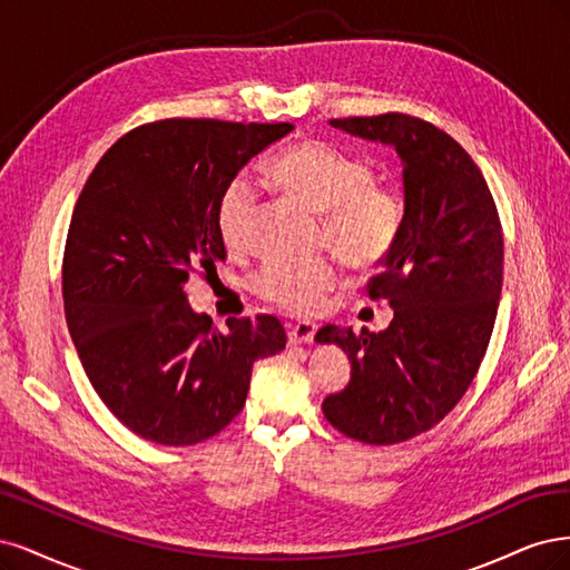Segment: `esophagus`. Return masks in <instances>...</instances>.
Returning a JSON list of instances; mask_svg holds the SVG:
<instances>
[{"instance_id":"34e87169","label":"esophagus","mask_w":570,"mask_h":570,"mask_svg":"<svg viewBox=\"0 0 570 570\" xmlns=\"http://www.w3.org/2000/svg\"><path fill=\"white\" fill-rule=\"evenodd\" d=\"M317 334V324L312 322H298L288 326V343L291 345H301V343H312Z\"/></svg>"}]
</instances>
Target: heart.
<instances>
[{"mask_svg": "<svg viewBox=\"0 0 570 570\" xmlns=\"http://www.w3.org/2000/svg\"><path fill=\"white\" fill-rule=\"evenodd\" d=\"M272 177L309 208L324 213V236L355 267H374L389 258L405 225V196L389 181L374 179L366 160L347 156L317 139L298 141L269 165ZM261 187L250 175H236L217 204V232L236 250L248 242ZM338 284L334 261L265 263L250 277V291L286 315L320 312Z\"/></svg>", "mask_w": 570, "mask_h": 570, "instance_id": "1", "label": "heart"}]
</instances>
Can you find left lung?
Segmentation results:
<instances>
[{
    "mask_svg": "<svg viewBox=\"0 0 570 570\" xmlns=\"http://www.w3.org/2000/svg\"><path fill=\"white\" fill-rule=\"evenodd\" d=\"M355 137L395 146L405 179V225L366 284L393 322L322 326L338 343L351 381L322 402L328 424L366 445H397L440 424L485 357L502 291L504 242L498 206L479 165L448 132L407 114L328 120Z\"/></svg>",
    "mask_w": 570,
    "mask_h": 570,
    "instance_id": "8db88e82",
    "label": "left lung"
}]
</instances>
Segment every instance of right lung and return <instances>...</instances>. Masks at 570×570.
Instances as JSON below:
<instances>
[{
    "label": "right lung",
    "instance_id": "right-lung-1",
    "mask_svg": "<svg viewBox=\"0 0 570 570\" xmlns=\"http://www.w3.org/2000/svg\"><path fill=\"white\" fill-rule=\"evenodd\" d=\"M291 122L168 118L122 135L87 177L63 250L66 322L114 416L158 445H196L244 410L255 360L277 355V317H229L223 334L185 296L227 258L217 204Z\"/></svg>",
    "mask_w": 570,
    "mask_h": 570
}]
</instances>
